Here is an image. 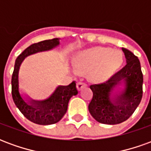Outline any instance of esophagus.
I'll return each instance as SVG.
<instances>
[{
	"instance_id": "obj_1",
	"label": "esophagus",
	"mask_w": 151,
	"mask_h": 151,
	"mask_svg": "<svg viewBox=\"0 0 151 151\" xmlns=\"http://www.w3.org/2000/svg\"><path fill=\"white\" fill-rule=\"evenodd\" d=\"M86 86V84L83 82H78L77 83V87L78 89V91H81L83 87H85Z\"/></svg>"
}]
</instances>
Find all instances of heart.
Here are the masks:
<instances>
[{
    "label": "heart",
    "mask_w": 151,
    "mask_h": 151,
    "mask_svg": "<svg viewBox=\"0 0 151 151\" xmlns=\"http://www.w3.org/2000/svg\"><path fill=\"white\" fill-rule=\"evenodd\" d=\"M75 61L79 67L88 70L91 77L104 78L120 68L123 54L117 49L92 47L78 53Z\"/></svg>",
    "instance_id": "b5f03b06"
}]
</instances>
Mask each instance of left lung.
I'll list each match as a JSON object with an SVG mask.
<instances>
[{
    "mask_svg": "<svg viewBox=\"0 0 151 151\" xmlns=\"http://www.w3.org/2000/svg\"><path fill=\"white\" fill-rule=\"evenodd\" d=\"M126 65L104 83L90 86L93 98L88 109L98 122L106 124L122 123L129 118L142 98L143 74L138 58L128 49L123 48ZM125 83V88L111 97L117 85Z\"/></svg>",
    "mask_w": 151,
    "mask_h": 151,
    "instance_id": "8db88e82",
    "label": "left lung"
}]
</instances>
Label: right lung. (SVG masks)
Here are the masks:
<instances>
[{
  "instance_id": "right-lung-1",
  "label": "right lung",
  "mask_w": 151,
  "mask_h": 151,
  "mask_svg": "<svg viewBox=\"0 0 151 151\" xmlns=\"http://www.w3.org/2000/svg\"><path fill=\"white\" fill-rule=\"evenodd\" d=\"M59 44L58 38L34 43L26 48L15 60L11 80L12 97L19 111L27 119L35 124L47 125L57 123L67 111L70 98L78 93L76 87V82H73L66 86H59L52 95L47 99L41 101L31 99L27 103L22 97L18 91V72L23 60L31 54L52 49Z\"/></svg>"
}]
</instances>
